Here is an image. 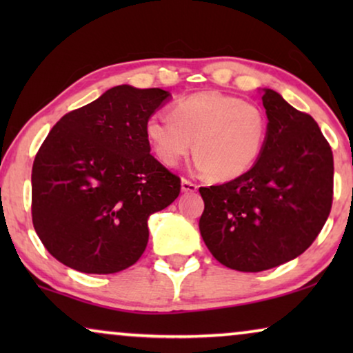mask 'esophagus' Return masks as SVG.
Instances as JSON below:
<instances>
[{"label": "esophagus", "mask_w": 353, "mask_h": 353, "mask_svg": "<svg viewBox=\"0 0 353 353\" xmlns=\"http://www.w3.org/2000/svg\"><path fill=\"white\" fill-rule=\"evenodd\" d=\"M197 186L196 183H192L191 180H186V178H183L181 180V191L183 192H194V191H197Z\"/></svg>", "instance_id": "34e87169"}]
</instances>
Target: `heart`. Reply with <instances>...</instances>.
<instances>
[{"instance_id":"heart-1","label":"heart","mask_w":353,"mask_h":353,"mask_svg":"<svg viewBox=\"0 0 353 353\" xmlns=\"http://www.w3.org/2000/svg\"><path fill=\"white\" fill-rule=\"evenodd\" d=\"M168 115H152L144 123L149 148L167 167L178 165L192 146L201 170L216 181H228L244 175L263 149V110L236 96L201 91L176 99Z\"/></svg>"}]
</instances>
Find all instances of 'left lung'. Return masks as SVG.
Listing matches in <instances>:
<instances>
[{"instance_id": "1", "label": "left lung", "mask_w": 353, "mask_h": 353, "mask_svg": "<svg viewBox=\"0 0 353 353\" xmlns=\"http://www.w3.org/2000/svg\"><path fill=\"white\" fill-rule=\"evenodd\" d=\"M268 125L259 161L244 175L199 188L201 236L225 267L257 273L310 248L330 216L334 161L312 115L263 90Z\"/></svg>"}]
</instances>
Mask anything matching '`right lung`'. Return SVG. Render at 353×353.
Wrapping results in <instances>:
<instances>
[{"label": "right lung", "mask_w": 353, "mask_h": 353, "mask_svg": "<svg viewBox=\"0 0 353 353\" xmlns=\"http://www.w3.org/2000/svg\"><path fill=\"white\" fill-rule=\"evenodd\" d=\"M168 96L114 86L65 114L43 141L32 168V221L61 263L109 274L143 255L148 219L181 190L144 137V123Z\"/></svg>", "instance_id": "add662e5"}]
</instances>
